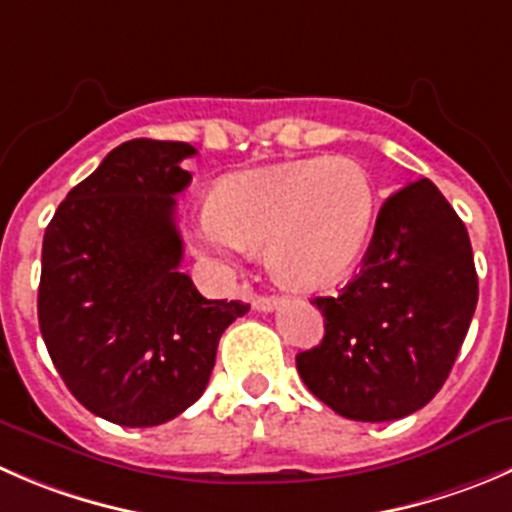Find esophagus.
<instances>
[{
    "label": "esophagus",
    "mask_w": 512,
    "mask_h": 512,
    "mask_svg": "<svg viewBox=\"0 0 512 512\" xmlns=\"http://www.w3.org/2000/svg\"><path fill=\"white\" fill-rule=\"evenodd\" d=\"M277 305H280V300H277V297L260 295V297H255V300H252V307H255V310H260V312H270V310H275Z\"/></svg>",
    "instance_id": "obj_1"
}]
</instances>
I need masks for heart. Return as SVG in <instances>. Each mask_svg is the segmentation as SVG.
Masks as SVG:
<instances>
[{
	"label": "heart",
	"mask_w": 512,
	"mask_h": 512,
	"mask_svg": "<svg viewBox=\"0 0 512 512\" xmlns=\"http://www.w3.org/2000/svg\"><path fill=\"white\" fill-rule=\"evenodd\" d=\"M377 190L352 160H302L225 177L215 205L192 220L205 260L230 267L265 245L267 267L292 290H327L355 270L370 242Z\"/></svg>",
	"instance_id": "heart-1"
}]
</instances>
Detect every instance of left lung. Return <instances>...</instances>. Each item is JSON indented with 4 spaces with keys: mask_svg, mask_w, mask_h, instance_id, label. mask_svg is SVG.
Listing matches in <instances>:
<instances>
[{
    "mask_svg": "<svg viewBox=\"0 0 512 512\" xmlns=\"http://www.w3.org/2000/svg\"><path fill=\"white\" fill-rule=\"evenodd\" d=\"M325 337L295 357L317 400L362 423L425 408L448 380L478 305L463 220L430 180L390 195L360 275L315 297Z\"/></svg>",
    "mask_w": 512,
    "mask_h": 512,
    "instance_id": "obj_1",
    "label": "left lung"
}]
</instances>
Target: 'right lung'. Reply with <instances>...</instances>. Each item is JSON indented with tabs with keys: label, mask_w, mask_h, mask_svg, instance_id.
Returning <instances> with one entry per match:
<instances>
[{
	"label": "right lung",
	"mask_w": 512,
	"mask_h": 512,
	"mask_svg": "<svg viewBox=\"0 0 512 512\" xmlns=\"http://www.w3.org/2000/svg\"><path fill=\"white\" fill-rule=\"evenodd\" d=\"M197 150L130 140L72 187L44 230L37 315L69 393L99 418L152 428L200 400L222 332L250 310L180 272L175 195Z\"/></svg>",
	"instance_id": "right-lung-1"
}]
</instances>
